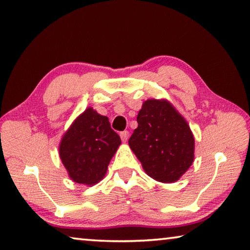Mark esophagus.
<instances>
[{"label": "esophagus", "instance_id": "1", "mask_svg": "<svg viewBox=\"0 0 250 250\" xmlns=\"http://www.w3.org/2000/svg\"><path fill=\"white\" fill-rule=\"evenodd\" d=\"M120 138H121V140L124 141V142L128 141V139H129V132H128V131H122V132H120Z\"/></svg>", "mask_w": 250, "mask_h": 250}]
</instances>
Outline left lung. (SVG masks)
<instances>
[{"label": "left lung", "instance_id": "left-lung-1", "mask_svg": "<svg viewBox=\"0 0 250 250\" xmlns=\"http://www.w3.org/2000/svg\"><path fill=\"white\" fill-rule=\"evenodd\" d=\"M129 146L152 179L176 182L194 161V135L188 122L167 100L147 99L137 117Z\"/></svg>", "mask_w": 250, "mask_h": 250}]
</instances>
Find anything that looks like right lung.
<instances>
[{
	"instance_id": "right-lung-1",
	"label": "right lung",
	"mask_w": 250,
	"mask_h": 250,
	"mask_svg": "<svg viewBox=\"0 0 250 250\" xmlns=\"http://www.w3.org/2000/svg\"><path fill=\"white\" fill-rule=\"evenodd\" d=\"M120 145L108 118L87 108L62 138L59 156L71 180L94 185L104 179Z\"/></svg>"
}]
</instances>
